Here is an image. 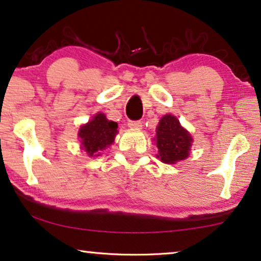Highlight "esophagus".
<instances>
[{"instance_id":"esophagus-1","label":"esophagus","mask_w":261,"mask_h":261,"mask_svg":"<svg viewBox=\"0 0 261 261\" xmlns=\"http://www.w3.org/2000/svg\"><path fill=\"white\" fill-rule=\"evenodd\" d=\"M128 126H129L130 128H141L142 127V122L141 121H129L128 122Z\"/></svg>"}]
</instances>
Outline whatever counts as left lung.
<instances>
[{"label":"left lung","mask_w":261,"mask_h":261,"mask_svg":"<svg viewBox=\"0 0 261 261\" xmlns=\"http://www.w3.org/2000/svg\"><path fill=\"white\" fill-rule=\"evenodd\" d=\"M192 142L191 135L180 126L177 117L165 115L156 128V155L163 163L174 164L188 158Z\"/></svg>","instance_id":"8db88e82"}]
</instances>
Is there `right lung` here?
Wrapping results in <instances>:
<instances>
[{
  "instance_id": "1",
  "label": "right lung",
  "mask_w": 261,
  "mask_h": 261,
  "mask_svg": "<svg viewBox=\"0 0 261 261\" xmlns=\"http://www.w3.org/2000/svg\"><path fill=\"white\" fill-rule=\"evenodd\" d=\"M117 133V123L107 120L105 114L98 113L94 119L82 126L78 132L82 145L89 155L96 154L98 151L112 145Z\"/></svg>"
}]
</instances>
